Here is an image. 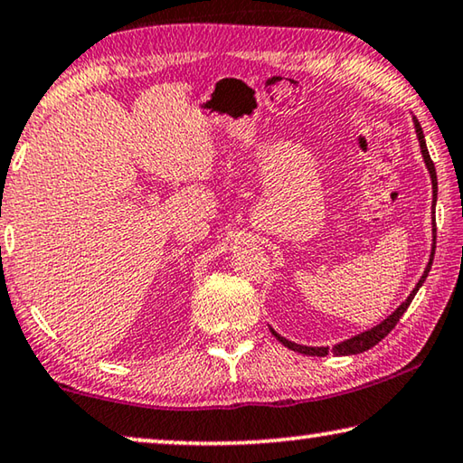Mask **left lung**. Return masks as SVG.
I'll use <instances>...</instances> for the list:
<instances>
[{
    "label": "left lung",
    "mask_w": 463,
    "mask_h": 463,
    "mask_svg": "<svg viewBox=\"0 0 463 463\" xmlns=\"http://www.w3.org/2000/svg\"><path fill=\"white\" fill-rule=\"evenodd\" d=\"M412 123H414V131H416V139H419V146H420V154H422V160H424V165H427L429 170V176H430V184H433V211H435V204H437V172H435V164L433 160H430L429 156V149H427V141H424V135H422V127L419 120H416L412 117ZM435 241H437V225H435V219H433V246H430V256H429V264L427 269H424L422 277L419 279V283L414 285V289L411 291V295L400 303V306L393 309V312L385 317L383 322H380L377 326H373V328H369L365 332H361V335H354L351 338L343 340V343H338L332 346V353L335 354H340V357H345V354H359V353H365L369 351L371 346H375L377 343H380L382 338H385L390 335V332L396 328V324L400 322V317L404 316V312L408 309V306H411L416 291L420 289L424 279L429 277V270H430V264H433V256H435ZM272 336H275L279 343H283L287 348H291V351L295 353H301V354H309V357H326L328 354V346H306V345H298V343H291V340H287L285 336L279 335V332H275L270 328Z\"/></svg>",
    "instance_id": "8db88e82"
}]
</instances>
